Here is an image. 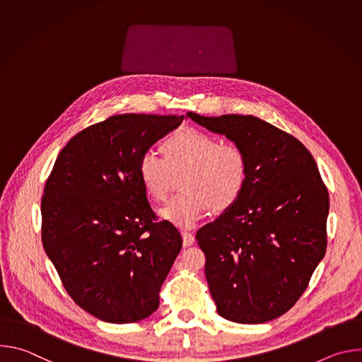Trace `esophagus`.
<instances>
[{
    "instance_id": "obj_1",
    "label": "esophagus",
    "mask_w": 362,
    "mask_h": 362,
    "mask_svg": "<svg viewBox=\"0 0 362 362\" xmlns=\"http://www.w3.org/2000/svg\"><path fill=\"white\" fill-rule=\"evenodd\" d=\"M182 238H183V246H190L194 242L193 233H190L187 230H182Z\"/></svg>"
}]
</instances>
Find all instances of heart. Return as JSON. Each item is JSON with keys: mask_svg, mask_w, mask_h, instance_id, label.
<instances>
[{"mask_svg": "<svg viewBox=\"0 0 362 362\" xmlns=\"http://www.w3.org/2000/svg\"><path fill=\"white\" fill-rule=\"evenodd\" d=\"M165 158L144 151L137 163L140 182L148 196L163 200L172 172L185 169L183 192L175 194L160 216L179 228H192L211 208L225 211L239 199L247 180V158L243 148L212 133L182 127L162 143Z\"/></svg>", "mask_w": 362, "mask_h": 362, "instance_id": "heart-1", "label": "heart"}]
</instances>
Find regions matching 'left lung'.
Returning <instances> with one entry per match:
<instances>
[{"mask_svg":"<svg viewBox=\"0 0 362 362\" xmlns=\"http://www.w3.org/2000/svg\"><path fill=\"white\" fill-rule=\"evenodd\" d=\"M187 117L240 146L249 165L239 199L196 232L218 314L238 324L272 321L296 303L325 255L327 186L308 148L261 119Z\"/></svg>","mask_w":362,"mask_h":362,"instance_id":"left-lung-1","label":"left lung"}]
</instances>
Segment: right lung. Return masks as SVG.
<instances>
[{"instance_id": "1", "label": "right lung", "mask_w": 362, "mask_h": 362, "mask_svg": "<svg viewBox=\"0 0 362 362\" xmlns=\"http://www.w3.org/2000/svg\"><path fill=\"white\" fill-rule=\"evenodd\" d=\"M183 119L132 113L88 126L64 146L45 182V253L73 300L101 321L136 322L159 308L182 236L158 221L137 163Z\"/></svg>"}]
</instances>
